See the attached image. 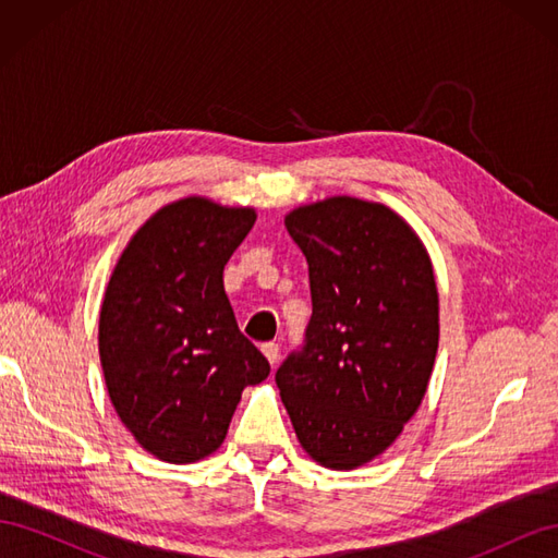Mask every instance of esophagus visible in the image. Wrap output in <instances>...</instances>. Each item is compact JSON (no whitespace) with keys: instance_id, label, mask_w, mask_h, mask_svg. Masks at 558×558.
I'll return each instance as SVG.
<instances>
[{"instance_id":"obj_1","label":"esophagus","mask_w":558,"mask_h":558,"mask_svg":"<svg viewBox=\"0 0 558 558\" xmlns=\"http://www.w3.org/2000/svg\"><path fill=\"white\" fill-rule=\"evenodd\" d=\"M260 349L265 353V359L269 361V365H275L279 361V344L277 342H265Z\"/></svg>"}]
</instances>
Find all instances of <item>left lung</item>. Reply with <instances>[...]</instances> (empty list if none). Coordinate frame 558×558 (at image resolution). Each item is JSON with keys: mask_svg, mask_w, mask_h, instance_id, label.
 I'll list each match as a JSON object with an SVG mask.
<instances>
[{"mask_svg": "<svg viewBox=\"0 0 558 558\" xmlns=\"http://www.w3.org/2000/svg\"><path fill=\"white\" fill-rule=\"evenodd\" d=\"M283 223L310 265L312 318L275 379L302 449L356 470L398 440L426 396L440 340L433 263L381 202L335 195Z\"/></svg>", "mask_w": 558, "mask_h": 558, "instance_id": "1", "label": "left lung"}]
</instances>
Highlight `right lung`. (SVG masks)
Instances as JSON below:
<instances>
[{
  "label": "right lung",
  "mask_w": 558,
  "mask_h": 558,
  "mask_svg": "<svg viewBox=\"0 0 558 558\" xmlns=\"http://www.w3.org/2000/svg\"><path fill=\"white\" fill-rule=\"evenodd\" d=\"M256 209L191 195L158 209L118 258L99 310V361L116 414L165 463L223 445L246 386L269 375L240 332L223 267Z\"/></svg>",
  "instance_id": "1"
}]
</instances>
